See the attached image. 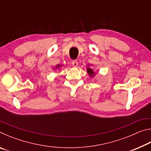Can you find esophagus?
Wrapping results in <instances>:
<instances>
[{
    "mask_svg": "<svg viewBox=\"0 0 151 151\" xmlns=\"http://www.w3.org/2000/svg\"><path fill=\"white\" fill-rule=\"evenodd\" d=\"M72 65H73V66H74V67H76V66H78L77 60H73L72 61Z\"/></svg>",
    "mask_w": 151,
    "mask_h": 151,
    "instance_id": "1",
    "label": "esophagus"
}]
</instances>
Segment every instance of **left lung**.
Wrapping results in <instances>:
<instances>
[{"label":"left lung","instance_id":"obj_1","mask_svg":"<svg viewBox=\"0 0 151 151\" xmlns=\"http://www.w3.org/2000/svg\"><path fill=\"white\" fill-rule=\"evenodd\" d=\"M87 72L88 73V75H90L91 76H94V75H95V73H94V71L93 70V69H92V68H87Z\"/></svg>","mask_w":151,"mask_h":151}]
</instances>
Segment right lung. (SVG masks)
Returning <instances> with one entry per match:
<instances>
[{
	"label": "right lung",
	"instance_id": "1",
	"mask_svg": "<svg viewBox=\"0 0 151 151\" xmlns=\"http://www.w3.org/2000/svg\"><path fill=\"white\" fill-rule=\"evenodd\" d=\"M59 66H60V65H57V68H59Z\"/></svg>",
	"mask_w": 151,
	"mask_h": 151
}]
</instances>
